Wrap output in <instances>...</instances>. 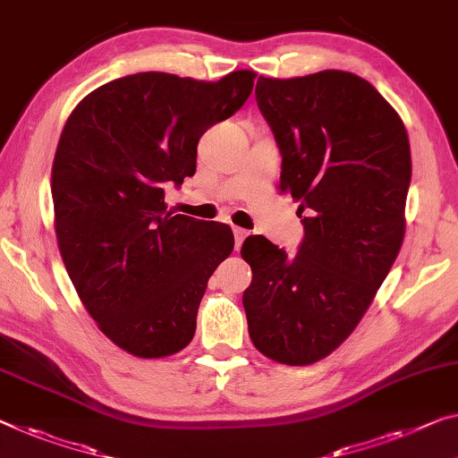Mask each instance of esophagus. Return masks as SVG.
<instances>
[{"label": "esophagus", "mask_w": 458, "mask_h": 458, "mask_svg": "<svg viewBox=\"0 0 458 458\" xmlns=\"http://www.w3.org/2000/svg\"><path fill=\"white\" fill-rule=\"evenodd\" d=\"M233 235H235V250H239V248H242L243 239L250 235V231H245L242 227H233Z\"/></svg>", "instance_id": "obj_1"}]
</instances>
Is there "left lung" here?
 <instances>
[{
  "mask_svg": "<svg viewBox=\"0 0 458 458\" xmlns=\"http://www.w3.org/2000/svg\"><path fill=\"white\" fill-rule=\"evenodd\" d=\"M256 102L276 139L280 192L299 205V253L250 235L243 293L250 337L272 360L305 367L354 332L405 235L410 139L395 108L348 72L259 75Z\"/></svg>",
  "mask_w": 458,
  "mask_h": 458,
  "instance_id": "1",
  "label": "left lung"
}]
</instances>
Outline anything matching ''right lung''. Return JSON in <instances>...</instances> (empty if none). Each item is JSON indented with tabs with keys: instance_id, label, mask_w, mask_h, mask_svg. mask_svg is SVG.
Here are the masks:
<instances>
[{
	"instance_id": "right-lung-1",
	"label": "right lung",
	"mask_w": 458,
	"mask_h": 458,
	"mask_svg": "<svg viewBox=\"0 0 458 458\" xmlns=\"http://www.w3.org/2000/svg\"><path fill=\"white\" fill-rule=\"evenodd\" d=\"M256 73L219 81L145 72L77 104L53 161L55 233L102 334L139 358L184 350L210 274L233 251L229 225L174 215L165 188L196 172V145L233 116Z\"/></svg>"
}]
</instances>
